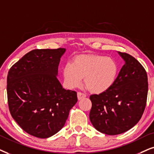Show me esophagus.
Wrapping results in <instances>:
<instances>
[{"label":"esophagus","mask_w":154,"mask_h":154,"mask_svg":"<svg viewBox=\"0 0 154 154\" xmlns=\"http://www.w3.org/2000/svg\"><path fill=\"white\" fill-rule=\"evenodd\" d=\"M85 97H86V94H84V93L80 92V91L77 92V98H78L79 100H82V99L85 98Z\"/></svg>","instance_id":"obj_1"}]
</instances>
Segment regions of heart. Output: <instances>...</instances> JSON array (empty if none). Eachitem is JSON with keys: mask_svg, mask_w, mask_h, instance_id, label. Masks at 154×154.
<instances>
[{"mask_svg": "<svg viewBox=\"0 0 154 154\" xmlns=\"http://www.w3.org/2000/svg\"><path fill=\"white\" fill-rule=\"evenodd\" d=\"M119 67L112 58L103 55H79L63 69L65 86L77 88L85 77V85L91 92H104L114 85Z\"/></svg>", "mask_w": 154, "mask_h": 154, "instance_id": "b5f03b06", "label": "heart"}]
</instances>
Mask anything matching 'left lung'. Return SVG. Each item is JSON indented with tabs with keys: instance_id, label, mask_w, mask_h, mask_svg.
Returning a JSON list of instances; mask_svg holds the SVG:
<instances>
[{
	"instance_id": "obj_1",
	"label": "left lung",
	"mask_w": 154,
	"mask_h": 154,
	"mask_svg": "<svg viewBox=\"0 0 154 154\" xmlns=\"http://www.w3.org/2000/svg\"><path fill=\"white\" fill-rule=\"evenodd\" d=\"M125 64L114 85L100 94L89 97V119L97 131L117 135L131 129L141 119L146 104L148 77L145 69L134 57L118 52Z\"/></svg>"
}]
</instances>
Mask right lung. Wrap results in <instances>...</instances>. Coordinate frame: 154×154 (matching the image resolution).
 <instances>
[{
  "instance_id": "add662e5",
  "label": "right lung",
  "mask_w": 154,
  "mask_h": 154,
  "mask_svg": "<svg viewBox=\"0 0 154 154\" xmlns=\"http://www.w3.org/2000/svg\"><path fill=\"white\" fill-rule=\"evenodd\" d=\"M65 48L33 50L15 63L7 77L11 116L25 132L46 139L65 125L77 102L75 91L66 90L57 78Z\"/></svg>"
}]
</instances>
